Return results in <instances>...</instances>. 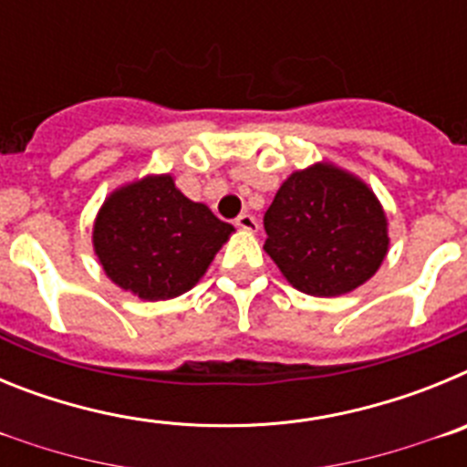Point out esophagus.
<instances>
[{
	"label": "esophagus",
	"instance_id": "esophagus-1",
	"mask_svg": "<svg viewBox=\"0 0 467 467\" xmlns=\"http://www.w3.org/2000/svg\"><path fill=\"white\" fill-rule=\"evenodd\" d=\"M236 226L241 231H250V234H253V231H257V220H254L253 214L250 213H243V214H238L236 217Z\"/></svg>",
	"mask_w": 467,
	"mask_h": 467
}]
</instances>
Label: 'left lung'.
Instances as JSON below:
<instances>
[{
    "mask_svg": "<svg viewBox=\"0 0 467 467\" xmlns=\"http://www.w3.org/2000/svg\"><path fill=\"white\" fill-rule=\"evenodd\" d=\"M264 229L266 254L292 287L311 296H339L365 285L390 247L377 193L329 161L280 184Z\"/></svg>",
    "mask_w": 467,
    "mask_h": 467,
    "instance_id": "left-lung-1",
    "label": "left lung"
}]
</instances>
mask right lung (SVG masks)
Returning <instances> with one entry per match:
<instances>
[{"instance_id": "obj_1", "label": "right lung", "mask_w": 467, "mask_h": 467, "mask_svg": "<svg viewBox=\"0 0 467 467\" xmlns=\"http://www.w3.org/2000/svg\"><path fill=\"white\" fill-rule=\"evenodd\" d=\"M234 226L189 201L171 172L121 184L93 222V253L114 285L144 301H166L203 278Z\"/></svg>"}]
</instances>
